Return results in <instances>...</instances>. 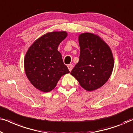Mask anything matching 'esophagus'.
I'll list each match as a JSON object with an SVG mask.
<instances>
[{"label": "esophagus", "instance_id": "obj_1", "mask_svg": "<svg viewBox=\"0 0 133 133\" xmlns=\"http://www.w3.org/2000/svg\"><path fill=\"white\" fill-rule=\"evenodd\" d=\"M67 67H68L69 71H71L72 70V68H73V66H72V65H71V64H69V65H67Z\"/></svg>", "mask_w": 133, "mask_h": 133}]
</instances>
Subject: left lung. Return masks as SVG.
Listing matches in <instances>:
<instances>
[{
	"label": "left lung",
	"instance_id": "obj_1",
	"mask_svg": "<svg viewBox=\"0 0 133 133\" xmlns=\"http://www.w3.org/2000/svg\"><path fill=\"white\" fill-rule=\"evenodd\" d=\"M79 62L71 74L88 91L97 90L108 81L114 67V59L108 45L96 34L85 32L79 36Z\"/></svg>",
	"mask_w": 133,
	"mask_h": 133
}]
</instances>
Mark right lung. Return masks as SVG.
<instances>
[{"label":"right lung","instance_id":"1","mask_svg":"<svg viewBox=\"0 0 133 133\" xmlns=\"http://www.w3.org/2000/svg\"><path fill=\"white\" fill-rule=\"evenodd\" d=\"M66 36V31L48 32L36 40L25 54L26 75L31 84L42 91L53 90L62 76L70 72L57 50Z\"/></svg>","mask_w":133,"mask_h":133}]
</instances>
